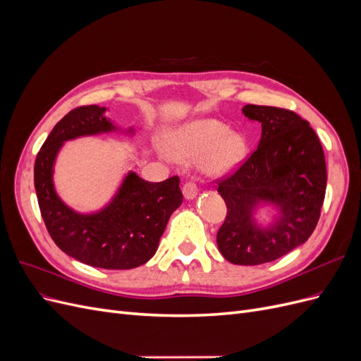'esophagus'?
<instances>
[{"label":"esophagus","mask_w":361,"mask_h":361,"mask_svg":"<svg viewBox=\"0 0 361 361\" xmlns=\"http://www.w3.org/2000/svg\"><path fill=\"white\" fill-rule=\"evenodd\" d=\"M182 192L185 195V199L187 200H192L195 195L199 194V190H197V185H195V182L192 180H188L183 183V188H182Z\"/></svg>","instance_id":"esophagus-1"}]
</instances>
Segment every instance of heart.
<instances>
[{
    "label": "heart",
    "instance_id": "heart-1",
    "mask_svg": "<svg viewBox=\"0 0 361 361\" xmlns=\"http://www.w3.org/2000/svg\"><path fill=\"white\" fill-rule=\"evenodd\" d=\"M244 135L227 130L212 118H200L182 126L173 135L169 152L174 159L197 161L204 173L221 176L236 169L247 155Z\"/></svg>",
    "mask_w": 361,
    "mask_h": 361
}]
</instances>
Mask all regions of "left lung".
<instances>
[{
    "label": "left lung",
    "instance_id": "1",
    "mask_svg": "<svg viewBox=\"0 0 361 361\" xmlns=\"http://www.w3.org/2000/svg\"><path fill=\"white\" fill-rule=\"evenodd\" d=\"M243 113L262 125V135L243 166L218 182L227 215L216 244L231 264L260 265L310 238L325 197L326 166L318 135L297 113L251 104ZM265 204L278 215L262 226L254 215Z\"/></svg>",
    "mask_w": 361,
    "mask_h": 361
}]
</instances>
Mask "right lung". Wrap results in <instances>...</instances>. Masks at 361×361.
Masks as SVG:
<instances>
[{
	"label": "right lung",
	"mask_w": 361,
	"mask_h": 361,
	"mask_svg": "<svg viewBox=\"0 0 361 361\" xmlns=\"http://www.w3.org/2000/svg\"><path fill=\"white\" fill-rule=\"evenodd\" d=\"M105 111V106H78L54 126L36 158L35 188L43 221L61 251L90 267L130 269L154 257L169 218L183 197L178 176L147 182L134 171L96 212H76L59 197L54 164L60 149L69 140L117 130ZM125 133L133 134L134 129Z\"/></svg>",
	"instance_id": "obj_1"
}]
</instances>
